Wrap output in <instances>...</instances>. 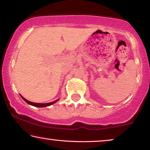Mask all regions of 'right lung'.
<instances>
[{"mask_svg": "<svg viewBox=\"0 0 150 150\" xmlns=\"http://www.w3.org/2000/svg\"><path fill=\"white\" fill-rule=\"evenodd\" d=\"M21 97L24 99V101H25L27 103H29V105H33V106H35V107H38V108H42V107H47V106H49V105H51L52 104H53V103H55V102H57V101L59 100V99H57V100H55L54 101H53V102H50V103H33V102H31V101L27 100V99L24 98L23 96H21Z\"/></svg>", "mask_w": 150, "mask_h": 150, "instance_id": "right-lung-1", "label": "right lung"}]
</instances>
